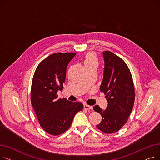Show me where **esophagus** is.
Wrapping results in <instances>:
<instances>
[{
    "instance_id": "1",
    "label": "esophagus",
    "mask_w": 160,
    "mask_h": 160,
    "mask_svg": "<svg viewBox=\"0 0 160 160\" xmlns=\"http://www.w3.org/2000/svg\"><path fill=\"white\" fill-rule=\"evenodd\" d=\"M83 108H84L85 110H92V109H93V107H92L91 106L85 104L84 105H83Z\"/></svg>"
}]
</instances>
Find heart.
Listing matches in <instances>:
<instances>
[{"label": "heart", "instance_id": "b5f03b06", "mask_svg": "<svg viewBox=\"0 0 160 160\" xmlns=\"http://www.w3.org/2000/svg\"><path fill=\"white\" fill-rule=\"evenodd\" d=\"M83 64H84L86 67L93 64H97V58L95 53L92 52H88L85 56Z\"/></svg>", "mask_w": 160, "mask_h": 160}]
</instances>
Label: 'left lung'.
<instances>
[{
  "label": "left lung",
  "instance_id": "obj_1",
  "mask_svg": "<svg viewBox=\"0 0 160 160\" xmlns=\"http://www.w3.org/2000/svg\"><path fill=\"white\" fill-rule=\"evenodd\" d=\"M104 78L100 86L108 102L106 110L96 105L93 110L102 115V121L96 126L106 133L119 130L128 121L135 100V89L132 74L125 62L114 53L106 50Z\"/></svg>",
  "mask_w": 160,
  "mask_h": 160
}]
</instances>
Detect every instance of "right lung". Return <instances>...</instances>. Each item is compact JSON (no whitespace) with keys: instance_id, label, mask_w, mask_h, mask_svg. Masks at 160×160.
Here are the masks:
<instances>
[{"instance_id":"right-lung-1","label":"right lung","mask_w":160,"mask_h":160,"mask_svg":"<svg viewBox=\"0 0 160 160\" xmlns=\"http://www.w3.org/2000/svg\"><path fill=\"white\" fill-rule=\"evenodd\" d=\"M74 52H57L46 58L33 74L30 99L41 128L52 136L68 130L77 112L82 110L80 102L58 98L57 92L63 88L67 67Z\"/></svg>"}]
</instances>
